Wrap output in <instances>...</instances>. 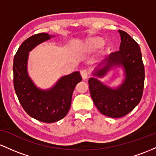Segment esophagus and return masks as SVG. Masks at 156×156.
Segmentation results:
<instances>
[{
    "label": "esophagus",
    "mask_w": 156,
    "mask_h": 156,
    "mask_svg": "<svg viewBox=\"0 0 156 156\" xmlns=\"http://www.w3.org/2000/svg\"><path fill=\"white\" fill-rule=\"evenodd\" d=\"M81 75L82 77H83V80H86L88 76V71H87V69H83V71H81Z\"/></svg>",
    "instance_id": "34e87169"
}]
</instances>
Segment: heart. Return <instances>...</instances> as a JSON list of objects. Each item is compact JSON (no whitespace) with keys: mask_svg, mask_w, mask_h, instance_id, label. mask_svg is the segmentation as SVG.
<instances>
[{"mask_svg":"<svg viewBox=\"0 0 156 156\" xmlns=\"http://www.w3.org/2000/svg\"><path fill=\"white\" fill-rule=\"evenodd\" d=\"M104 43V40L101 39V38H93V39L89 42V46L92 48H101V46H103Z\"/></svg>","mask_w":156,"mask_h":156,"instance_id":"1","label":"heart"}]
</instances>
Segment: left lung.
<instances>
[{
    "instance_id": "1",
    "label": "left lung",
    "mask_w": 156,
    "mask_h": 156,
    "mask_svg": "<svg viewBox=\"0 0 156 156\" xmlns=\"http://www.w3.org/2000/svg\"><path fill=\"white\" fill-rule=\"evenodd\" d=\"M121 36L119 50L113 52L99 65L93 75L102 77L114 66H122L125 78L116 88L104 85L97 78L88 80L89 90L94 105L101 113L111 118H120L136 108L142 97L144 85V67L139 44L125 31L119 30Z\"/></svg>"
}]
</instances>
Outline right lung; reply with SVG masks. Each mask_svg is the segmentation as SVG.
Here are the masks:
<instances>
[{
	"label": "right lung",
	"instance_id": "right-lung-1",
	"mask_svg": "<svg viewBox=\"0 0 156 156\" xmlns=\"http://www.w3.org/2000/svg\"><path fill=\"white\" fill-rule=\"evenodd\" d=\"M52 37L40 33L26 39L15 54L13 63L14 87L20 105L31 117L45 123L56 122L67 115L73 90L83 80L76 71L61 77L55 86L45 90L33 83L27 72L29 52Z\"/></svg>",
	"mask_w": 156,
	"mask_h": 156
}]
</instances>
